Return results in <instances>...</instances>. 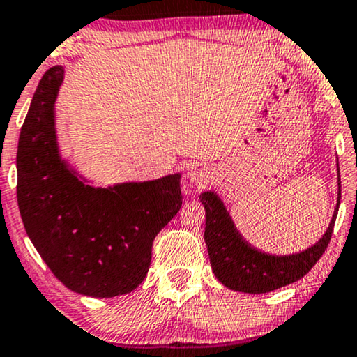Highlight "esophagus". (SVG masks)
Segmentation results:
<instances>
[{
    "mask_svg": "<svg viewBox=\"0 0 357 357\" xmlns=\"http://www.w3.org/2000/svg\"><path fill=\"white\" fill-rule=\"evenodd\" d=\"M208 175H209V172L204 165L195 164V165H192V167H188L187 178L193 183H204L208 180Z\"/></svg>",
    "mask_w": 357,
    "mask_h": 357,
    "instance_id": "obj_1",
    "label": "esophagus"
}]
</instances>
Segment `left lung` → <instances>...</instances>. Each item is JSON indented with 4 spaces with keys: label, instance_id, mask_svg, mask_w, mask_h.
<instances>
[{
    "label": "left lung",
    "instance_id": "8db88e82",
    "mask_svg": "<svg viewBox=\"0 0 357 357\" xmlns=\"http://www.w3.org/2000/svg\"><path fill=\"white\" fill-rule=\"evenodd\" d=\"M341 180L338 167V203L328 229L319 242L292 255H271L252 247L237 231L218 193L203 192L199 202L206 211L204 242L214 276L232 291L263 294L299 281L320 260L328 247L340 208Z\"/></svg>",
    "mask_w": 357,
    "mask_h": 357
}]
</instances>
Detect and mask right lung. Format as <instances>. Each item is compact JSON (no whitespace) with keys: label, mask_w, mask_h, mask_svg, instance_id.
Here are the masks:
<instances>
[{"label":"right lung","mask_w":357,"mask_h":357,"mask_svg":"<svg viewBox=\"0 0 357 357\" xmlns=\"http://www.w3.org/2000/svg\"><path fill=\"white\" fill-rule=\"evenodd\" d=\"M65 68L38 82L17 146V204L26 232L68 289L115 297L148 275L153 242L182 206L180 174L92 187L58 148L55 100Z\"/></svg>","instance_id":"1"}]
</instances>
